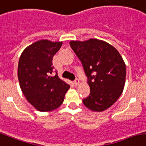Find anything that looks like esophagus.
Listing matches in <instances>:
<instances>
[{
    "label": "esophagus",
    "instance_id": "34e87169",
    "mask_svg": "<svg viewBox=\"0 0 146 146\" xmlns=\"http://www.w3.org/2000/svg\"><path fill=\"white\" fill-rule=\"evenodd\" d=\"M73 83H74V85H78L79 84V80L78 79H76L75 81H74V82H73Z\"/></svg>",
    "mask_w": 146,
    "mask_h": 146
}]
</instances>
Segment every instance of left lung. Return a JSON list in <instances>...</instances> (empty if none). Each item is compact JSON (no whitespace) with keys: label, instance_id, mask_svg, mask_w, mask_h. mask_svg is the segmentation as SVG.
I'll use <instances>...</instances> for the list:
<instances>
[{"label":"left lung","instance_id":"8db88e82","mask_svg":"<svg viewBox=\"0 0 146 146\" xmlns=\"http://www.w3.org/2000/svg\"><path fill=\"white\" fill-rule=\"evenodd\" d=\"M70 45L81 61L91 90L82 100L84 105L94 112L107 110L124 90L126 65L122 57L112 45L98 39L72 40Z\"/></svg>","mask_w":146,"mask_h":146}]
</instances>
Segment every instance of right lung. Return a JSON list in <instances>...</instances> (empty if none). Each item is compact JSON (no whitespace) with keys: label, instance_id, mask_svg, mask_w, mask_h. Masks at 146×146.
<instances>
[{"label":"right lung","instance_id":"obj_1","mask_svg":"<svg viewBox=\"0 0 146 146\" xmlns=\"http://www.w3.org/2000/svg\"><path fill=\"white\" fill-rule=\"evenodd\" d=\"M62 42L36 41L22 52L18 65V79L25 97L40 112L52 111L64 100L70 85L58 74L52 76L53 56Z\"/></svg>","mask_w":146,"mask_h":146}]
</instances>
